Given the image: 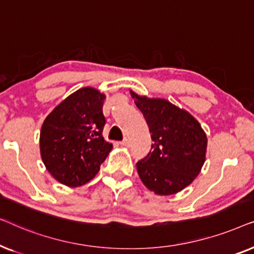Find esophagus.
I'll list each match as a JSON object with an SVG mask.
<instances>
[{"label": "esophagus", "instance_id": "34e87169", "mask_svg": "<svg viewBox=\"0 0 254 254\" xmlns=\"http://www.w3.org/2000/svg\"><path fill=\"white\" fill-rule=\"evenodd\" d=\"M120 144L121 145H125V147H129L130 142H129V140H128V138H125V140H123V141L120 142Z\"/></svg>", "mask_w": 254, "mask_h": 254}]
</instances>
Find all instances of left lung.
Segmentation results:
<instances>
[{
  "label": "left lung",
  "mask_w": 254,
  "mask_h": 254,
  "mask_svg": "<svg viewBox=\"0 0 254 254\" xmlns=\"http://www.w3.org/2000/svg\"><path fill=\"white\" fill-rule=\"evenodd\" d=\"M151 133V150L136 163L142 183L159 195L185 189L199 175L207 150L200 124L186 111L164 99L131 92Z\"/></svg>",
  "instance_id": "obj_1"
}]
</instances>
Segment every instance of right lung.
<instances>
[{
  "label": "right lung",
  "instance_id": "obj_1",
  "mask_svg": "<svg viewBox=\"0 0 254 254\" xmlns=\"http://www.w3.org/2000/svg\"><path fill=\"white\" fill-rule=\"evenodd\" d=\"M105 96L92 88L79 89L45 119L40 152L46 169L58 182L77 187L91 180L112 150L104 140Z\"/></svg>",
  "mask_w": 254,
  "mask_h": 254
}]
</instances>
